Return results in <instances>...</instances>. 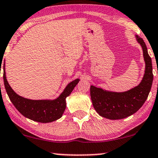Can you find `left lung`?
<instances>
[{
  "instance_id": "8db88e82",
  "label": "left lung",
  "mask_w": 158,
  "mask_h": 158,
  "mask_svg": "<svg viewBox=\"0 0 158 158\" xmlns=\"http://www.w3.org/2000/svg\"><path fill=\"white\" fill-rule=\"evenodd\" d=\"M141 45L145 62L142 81L136 87L124 92H113L90 85V98L99 115L109 119H122L132 115L142 106L148 98L153 81L152 60L144 40L136 35Z\"/></svg>"
}]
</instances>
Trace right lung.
<instances>
[{
	"label": "right lung",
	"mask_w": 158,
	"mask_h": 158,
	"mask_svg": "<svg viewBox=\"0 0 158 158\" xmlns=\"http://www.w3.org/2000/svg\"><path fill=\"white\" fill-rule=\"evenodd\" d=\"M3 81L10 101L23 116L34 122L49 123L62 117L66 109V98L70 96L80 80L75 79L68 83L62 94L53 100H31L15 93L6 79L5 62L3 64Z\"/></svg>",
	"instance_id": "obj_1"
}]
</instances>
